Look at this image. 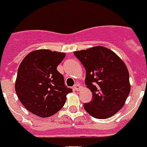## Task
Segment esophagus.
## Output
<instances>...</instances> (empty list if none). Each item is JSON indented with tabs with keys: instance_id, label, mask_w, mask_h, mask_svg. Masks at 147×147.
<instances>
[{
	"instance_id": "esophagus-1",
	"label": "esophagus",
	"mask_w": 147,
	"mask_h": 147,
	"mask_svg": "<svg viewBox=\"0 0 147 147\" xmlns=\"http://www.w3.org/2000/svg\"><path fill=\"white\" fill-rule=\"evenodd\" d=\"M74 88L75 89L76 91H79V90L81 89V85H79V84H76V85L74 86Z\"/></svg>"
}]
</instances>
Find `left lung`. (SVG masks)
<instances>
[{
  "mask_svg": "<svg viewBox=\"0 0 147 147\" xmlns=\"http://www.w3.org/2000/svg\"><path fill=\"white\" fill-rule=\"evenodd\" d=\"M86 71L85 85L92 101L84 109L92 117L107 119L123 107L131 91L128 69L112 50L102 46L74 52Z\"/></svg>",
  "mask_w": 147,
  "mask_h": 147,
  "instance_id": "8db88e82",
  "label": "left lung"
}]
</instances>
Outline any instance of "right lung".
Returning a JSON list of instances; mask_svg holds the SVG:
<instances>
[{"instance_id":"1","label":"right lung","mask_w":147,"mask_h":147,"mask_svg":"<svg viewBox=\"0 0 147 147\" xmlns=\"http://www.w3.org/2000/svg\"><path fill=\"white\" fill-rule=\"evenodd\" d=\"M65 56L63 52L40 49L30 52L20 64L15 89L27 110L39 117H49L64 106L71 88L64 85L57 70Z\"/></svg>"}]
</instances>
